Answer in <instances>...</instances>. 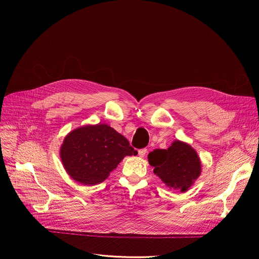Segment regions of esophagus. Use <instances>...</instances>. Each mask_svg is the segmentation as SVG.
<instances>
[{
  "label": "esophagus",
  "mask_w": 259,
  "mask_h": 259,
  "mask_svg": "<svg viewBox=\"0 0 259 259\" xmlns=\"http://www.w3.org/2000/svg\"><path fill=\"white\" fill-rule=\"evenodd\" d=\"M146 153H147V149H146V148L140 149V150H139V155H140L141 157H144Z\"/></svg>",
  "instance_id": "esophagus-1"
}]
</instances>
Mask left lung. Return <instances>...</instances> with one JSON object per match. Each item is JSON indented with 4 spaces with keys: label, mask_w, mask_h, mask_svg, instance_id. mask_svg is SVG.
<instances>
[{
    "label": "left lung",
    "mask_w": 259,
    "mask_h": 259,
    "mask_svg": "<svg viewBox=\"0 0 259 259\" xmlns=\"http://www.w3.org/2000/svg\"><path fill=\"white\" fill-rule=\"evenodd\" d=\"M154 173L168 187L185 192L200 174V160L194 149L176 141L168 149H156L148 155Z\"/></svg>",
    "instance_id": "1"
}]
</instances>
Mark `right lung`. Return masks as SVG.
I'll return each instance as SVG.
<instances>
[{"instance_id": "obj_1", "label": "right lung", "mask_w": 259, "mask_h": 259, "mask_svg": "<svg viewBox=\"0 0 259 259\" xmlns=\"http://www.w3.org/2000/svg\"><path fill=\"white\" fill-rule=\"evenodd\" d=\"M137 153L127 139L105 124L73 130L61 147L67 173L79 184L88 186L104 182L122 158Z\"/></svg>"}]
</instances>
